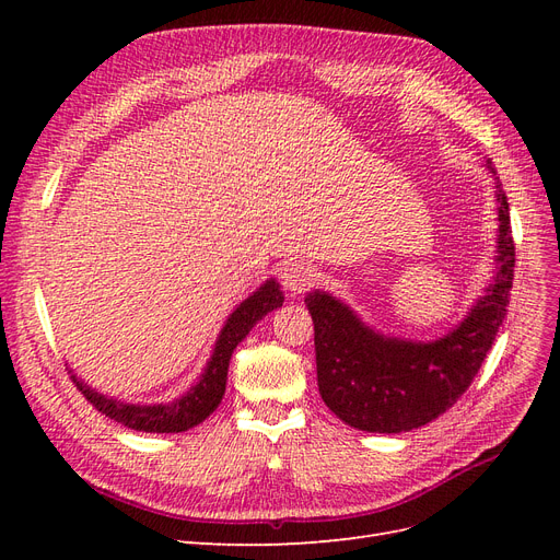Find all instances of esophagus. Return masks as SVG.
Segmentation results:
<instances>
[{"mask_svg": "<svg viewBox=\"0 0 560 560\" xmlns=\"http://www.w3.org/2000/svg\"><path fill=\"white\" fill-rule=\"evenodd\" d=\"M280 278H282V284H284L287 292L301 294V292H306L308 287L313 284V280L317 278V273H315V266H311L308 261H303V259H290V261L282 264Z\"/></svg>", "mask_w": 560, "mask_h": 560, "instance_id": "esophagus-1", "label": "esophagus"}]
</instances>
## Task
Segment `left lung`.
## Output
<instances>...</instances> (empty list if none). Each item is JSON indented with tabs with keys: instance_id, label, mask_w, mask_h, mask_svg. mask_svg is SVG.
Returning a JSON list of instances; mask_svg holds the SVG:
<instances>
[{
	"instance_id": "obj_1",
	"label": "left lung",
	"mask_w": 560,
	"mask_h": 560,
	"mask_svg": "<svg viewBox=\"0 0 560 560\" xmlns=\"http://www.w3.org/2000/svg\"><path fill=\"white\" fill-rule=\"evenodd\" d=\"M495 177L498 247L493 280L463 322L434 341L387 336L325 290L306 294L315 325L317 387L329 411L364 432L399 434L428 425L457 401L477 376L510 306L514 241L510 202Z\"/></svg>"
}]
</instances>
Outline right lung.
<instances>
[{
	"mask_svg": "<svg viewBox=\"0 0 560 560\" xmlns=\"http://www.w3.org/2000/svg\"><path fill=\"white\" fill-rule=\"evenodd\" d=\"M282 301H284V294L276 278H268L257 292H252L224 322V327L214 341L210 360L206 369H202L198 381L173 401L130 404V401H121V399L97 393V389H93L89 383H83L77 374H72V378L83 393V397H86L100 413L121 422V425L130 430L156 432V434L191 430L200 425V422L206 420L219 404H222V397L226 393V376H229V362H231L233 350L238 348V343L252 331V327L257 325L259 319H264L270 311L280 308Z\"/></svg>",
	"mask_w": 560,
	"mask_h": 560,
	"instance_id": "1",
	"label": "right lung"
}]
</instances>
